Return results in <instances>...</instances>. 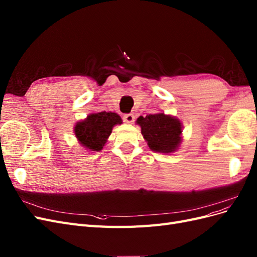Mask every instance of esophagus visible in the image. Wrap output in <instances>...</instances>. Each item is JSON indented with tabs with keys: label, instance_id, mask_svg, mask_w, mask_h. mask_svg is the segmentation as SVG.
<instances>
[{
	"label": "esophagus",
	"instance_id": "34e87169",
	"mask_svg": "<svg viewBox=\"0 0 257 257\" xmlns=\"http://www.w3.org/2000/svg\"><path fill=\"white\" fill-rule=\"evenodd\" d=\"M135 120V115L133 113H126L123 115V121L126 123H133Z\"/></svg>",
	"mask_w": 257,
	"mask_h": 257
}]
</instances>
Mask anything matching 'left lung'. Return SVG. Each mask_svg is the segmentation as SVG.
<instances>
[{"label": "left lung", "mask_w": 257, "mask_h": 257, "mask_svg": "<svg viewBox=\"0 0 257 257\" xmlns=\"http://www.w3.org/2000/svg\"><path fill=\"white\" fill-rule=\"evenodd\" d=\"M137 124L150 149L155 152L169 153L175 151L181 142V123L176 118L164 113L139 116Z\"/></svg>", "instance_id": "left-lung-1"}]
</instances>
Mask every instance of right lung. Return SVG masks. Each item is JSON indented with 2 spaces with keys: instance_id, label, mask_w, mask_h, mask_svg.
I'll list each match as a JSON object with an SVG mask.
<instances>
[{
  "instance_id": "right-lung-1",
  "label": "right lung",
  "mask_w": 257,
  "mask_h": 257,
  "mask_svg": "<svg viewBox=\"0 0 257 257\" xmlns=\"http://www.w3.org/2000/svg\"><path fill=\"white\" fill-rule=\"evenodd\" d=\"M122 120L115 112L91 113L87 119L78 122L75 126V135L79 143L91 151H99L107 142L112 127L121 124Z\"/></svg>"
}]
</instances>
